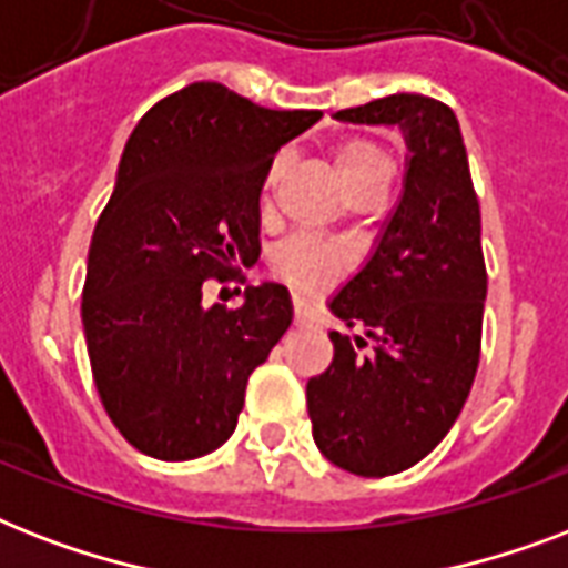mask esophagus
I'll use <instances>...</instances> for the list:
<instances>
[{"mask_svg": "<svg viewBox=\"0 0 568 568\" xmlns=\"http://www.w3.org/2000/svg\"><path fill=\"white\" fill-rule=\"evenodd\" d=\"M310 321V310H306V303L301 301V297H294V324L297 327H303Z\"/></svg>", "mask_w": 568, "mask_h": 568, "instance_id": "34e87169", "label": "esophagus"}]
</instances>
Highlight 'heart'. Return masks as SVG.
Here are the masks:
<instances>
[{"label": "heart", "instance_id": "b5f03b06", "mask_svg": "<svg viewBox=\"0 0 568 568\" xmlns=\"http://www.w3.org/2000/svg\"><path fill=\"white\" fill-rule=\"evenodd\" d=\"M336 171L345 182L347 194H354V191L363 189L365 182L388 176L392 168H388L386 153L377 144L363 141V138H351L345 144H338ZM276 173H280V164H274L267 171L265 200L274 189ZM271 267H274V276L280 283H285L297 294L315 297V294L329 292L351 271V256L342 247H333V244H324V241L294 239L276 250Z\"/></svg>", "mask_w": 568, "mask_h": 568}]
</instances>
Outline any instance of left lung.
I'll list each match as a JSON object with an SVG mask.
<instances>
[{"label": "left lung", "mask_w": 568, "mask_h": 568, "mask_svg": "<svg viewBox=\"0 0 568 568\" xmlns=\"http://www.w3.org/2000/svg\"><path fill=\"white\" fill-rule=\"evenodd\" d=\"M336 118L404 129L409 168L374 256L329 303L356 336L329 333L336 356L310 379L306 404L324 457L388 477L445 439L475 383L486 301L480 203L445 102L395 93ZM368 341L373 351L359 355Z\"/></svg>", "instance_id": "obj_1"}]
</instances>
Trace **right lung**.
<instances>
[{
	"mask_svg": "<svg viewBox=\"0 0 568 568\" xmlns=\"http://www.w3.org/2000/svg\"><path fill=\"white\" fill-rule=\"evenodd\" d=\"M321 111H274L194 82L138 120L88 253L82 321L105 413L155 459L230 439L250 374L292 324L283 285H247L258 194L276 150ZM205 278H241L245 306L205 307ZM241 292V288H239Z\"/></svg>",
	"mask_w": 568,
	"mask_h": 568,
	"instance_id": "1",
	"label": "right lung"
}]
</instances>
